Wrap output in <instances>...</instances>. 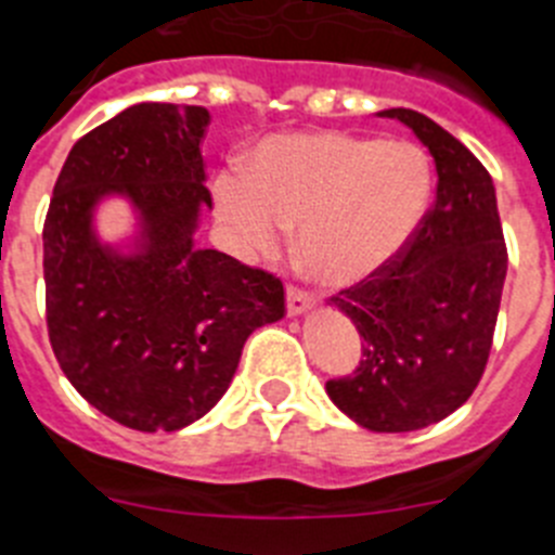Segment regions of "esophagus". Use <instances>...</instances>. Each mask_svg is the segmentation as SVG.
<instances>
[{
    "label": "esophagus",
    "instance_id": "esophagus-1",
    "mask_svg": "<svg viewBox=\"0 0 555 555\" xmlns=\"http://www.w3.org/2000/svg\"><path fill=\"white\" fill-rule=\"evenodd\" d=\"M312 296H309V293H304V289H298V287H287V314H293V318H296V314H304V312H309V309H312Z\"/></svg>",
    "mask_w": 555,
    "mask_h": 555
}]
</instances>
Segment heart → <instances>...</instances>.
I'll return each instance as SVG.
<instances>
[{"label": "heart", "mask_w": 555, "mask_h": 555, "mask_svg": "<svg viewBox=\"0 0 555 555\" xmlns=\"http://www.w3.org/2000/svg\"><path fill=\"white\" fill-rule=\"evenodd\" d=\"M218 212L248 257L282 246L298 227L296 257L323 287H357L406 251L434 196L426 152L364 134H273L251 173L223 171Z\"/></svg>", "instance_id": "obj_1"}]
</instances>
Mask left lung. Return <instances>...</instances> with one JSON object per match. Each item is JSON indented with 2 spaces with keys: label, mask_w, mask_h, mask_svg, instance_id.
<instances>
[{
  "label": "left lung",
  "mask_w": 555,
  "mask_h": 555,
  "mask_svg": "<svg viewBox=\"0 0 555 555\" xmlns=\"http://www.w3.org/2000/svg\"><path fill=\"white\" fill-rule=\"evenodd\" d=\"M378 116L406 124L431 152L437 198L392 266L332 298L364 343L357 373L326 392L367 431L401 434L446 421L478 387L508 257L495 184L476 154L417 109Z\"/></svg>",
  "instance_id": "1"
}]
</instances>
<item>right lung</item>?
Segmentation results:
<instances>
[{
	"label": "right lung",
	"mask_w": 555,
	"mask_h": 555,
	"mask_svg": "<svg viewBox=\"0 0 555 555\" xmlns=\"http://www.w3.org/2000/svg\"><path fill=\"white\" fill-rule=\"evenodd\" d=\"M209 113L141 102L74 143L43 223L52 351L85 401L134 431H179L223 398L254 328L284 318L276 276L196 246ZM135 216L101 241L98 207Z\"/></svg>",
	"instance_id": "add662e5"
}]
</instances>
